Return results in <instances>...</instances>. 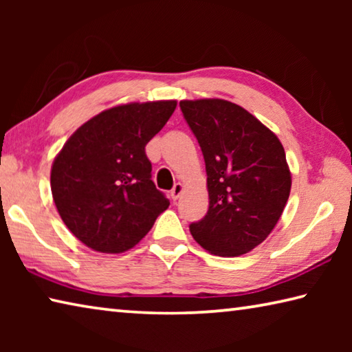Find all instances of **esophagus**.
<instances>
[{
	"label": "esophagus",
	"instance_id": "34e87169",
	"mask_svg": "<svg viewBox=\"0 0 352 352\" xmlns=\"http://www.w3.org/2000/svg\"><path fill=\"white\" fill-rule=\"evenodd\" d=\"M182 192H183V184L182 183H175L174 188H172V190H170V197L174 199V200H177L182 195Z\"/></svg>",
	"mask_w": 352,
	"mask_h": 352
}]
</instances>
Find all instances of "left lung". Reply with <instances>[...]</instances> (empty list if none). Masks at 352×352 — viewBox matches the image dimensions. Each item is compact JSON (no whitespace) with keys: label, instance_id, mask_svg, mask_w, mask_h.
Wrapping results in <instances>:
<instances>
[{"label":"left lung","instance_id":"8db88e82","mask_svg":"<svg viewBox=\"0 0 352 352\" xmlns=\"http://www.w3.org/2000/svg\"><path fill=\"white\" fill-rule=\"evenodd\" d=\"M206 166L210 208L189 225L212 254L252 252L275 228L287 204L292 175L278 136L252 113L223 99L182 100Z\"/></svg>","mask_w":352,"mask_h":352}]
</instances>
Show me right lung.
Segmentation results:
<instances>
[{"label":"right lung","mask_w":352,"mask_h":352,"mask_svg":"<svg viewBox=\"0 0 352 352\" xmlns=\"http://www.w3.org/2000/svg\"><path fill=\"white\" fill-rule=\"evenodd\" d=\"M177 100L132 102L99 113L65 142L51 169L65 225L96 252L122 253L144 237L169 200L152 182L146 144Z\"/></svg>","instance_id":"add662e5"}]
</instances>
